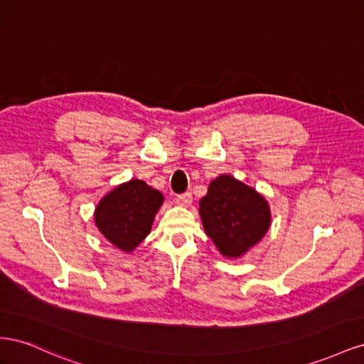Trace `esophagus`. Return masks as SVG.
I'll return each mask as SVG.
<instances>
[{
  "label": "esophagus",
  "instance_id": "esophagus-1",
  "mask_svg": "<svg viewBox=\"0 0 364 364\" xmlns=\"http://www.w3.org/2000/svg\"><path fill=\"white\" fill-rule=\"evenodd\" d=\"M193 202V197L190 193H185V194H181L176 197V203H178L179 206H190Z\"/></svg>",
  "mask_w": 364,
  "mask_h": 364
}]
</instances>
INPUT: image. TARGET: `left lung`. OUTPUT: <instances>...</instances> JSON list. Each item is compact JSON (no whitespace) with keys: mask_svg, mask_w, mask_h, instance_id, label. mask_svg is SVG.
<instances>
[{"mask_svg":"<svg viewBox=\"0 0 364 364\" xmlns=\"http://www.w3.org/2000/svg\"><path fill=\"white\" fill-rule=\"evenodd\" d=\"M199 214L206 235L228 259L243 257L258 245L272 223L266 197L230 174L211 181Z\"/></svg>","mask_w":364,"mask_h":364,"instance_id":"8db88e82","label":"left lung"}]
</instances>
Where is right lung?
I'll return each instance as SVG.
<instances>
[{
  "label": "right lung",
  "instance_id": "add662e5",
  "mask_svg": "<svg viewBox=\"0 0 364 364\" xmlns=\"http://www.w3.org/2000/svg\"><path fill=\"white\" fill-rule=\"evenodd\" d=\"M164 194L144 181L130 179L102 197L94 211L100 234L124 253L134 252L150 234Z\"/></svg>",
  "mask_w": 364,
  "mask_h": 364
}]
</instances>
